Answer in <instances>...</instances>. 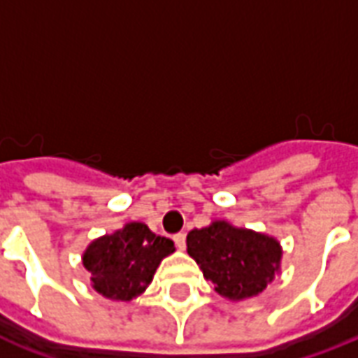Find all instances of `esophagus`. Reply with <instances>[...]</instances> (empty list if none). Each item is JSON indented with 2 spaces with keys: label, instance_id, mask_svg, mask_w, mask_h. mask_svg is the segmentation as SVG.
Returning a JSON list of instances; mask_svg holds the SVG:
<instances>
[{
  "label": "esophagus",
  "instance_id": "esophagus-1",
  "mask_svg": "<svg viewBox=\"0 0 358 358\" xmlns=\"http://www.w3.org/2000/svg\"><path fill=\"white\" fill-rule=\"evenodd\" d=\"M174 243H176V248L184 251V249H186V234H176V236H174Z\"/></svg>",
  "mask_w": 358,
  "mask_h": 358
}]
</instances>
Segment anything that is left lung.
Returning <instances> with one entry per match:
<instances>
[{
	"label": "left lung",
	"mask_w": 358,
	"mask_h": 358,
	"mask_svg": "<svg viewBox=\"0 0 358 358\" xmlns=\"http://www.w3.org/2000/svg\"><path fill=\"white\" fill-rule=\"evenodd\" d=\"M187 255L215 292L230 301L257 297L282 270L284 249L274 236L213 220L187 234Z\"/></svg>",
	"instance_id": "left-lung-1"
}]
</instances>
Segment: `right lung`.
<instances>
[{
	"instance_id": "1",
	"label": "right lung",
	"mask_w": 358,
	"mask_h": 358,
	"mask_svg": "<svg viewBox=\"0 0 358 358\" xmlns=\"http://www.w3.org/2000/svg\"><path fill=\"white\" fill-rule=\"evenodd\" d=\"M174 251V241L151 232L148 224L126 222L92 241L82 264L90 272V285L103 297L132 301L148 289L161 261Z\"/></svg>"
}]
</instances>
